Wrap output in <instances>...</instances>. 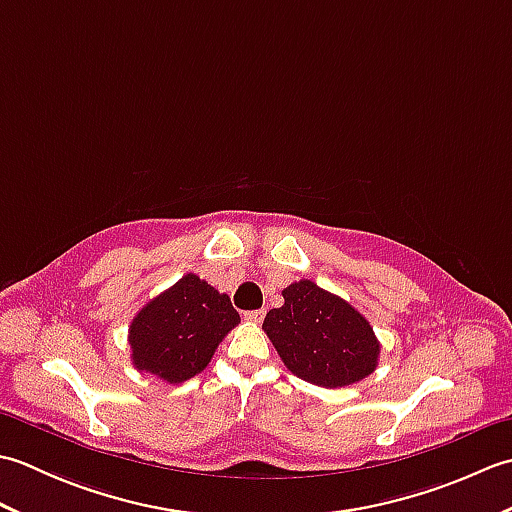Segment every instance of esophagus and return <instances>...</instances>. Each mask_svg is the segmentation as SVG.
<instances>
[{
	"label": "esophagus",
	"instance_id": "esophagus-1",
	"mask_svg": "<svg viewBox=\"0 0 512 512\" xmlns=\"http://www.w3.org/2000/svg\"><path fill=\"white\" fill-rule=\"evenodd\" d=\"M266 317V310H250V312H244V319L250 321V323H262Z\"/></svg>",
	"mask_w": 512,
	"mask_h": 512
}]
</instances>
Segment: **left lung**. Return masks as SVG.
<instances>
[{
  "label": "left lung",
  "instance_id": "obj_1",
  "mask_svg": "<svg viewBox=\"0 0 512 512\" xmlns=\"http://www.w3.org/2000/svg\"><path fill=\"white\" fill-rule=\"evenodd\" d=\"M281 295L284 306L266 314L262 330L292 374L336 389L376 372L380 341L352 303L310 279L292 281Z\"/></svg>",
  "mask_w": 512,
  "mask_h": 512
}]
</instances>
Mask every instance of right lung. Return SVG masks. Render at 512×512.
I'll use <instances>...</instances> for the list:
<instances>
[{"label":"right lung","mask_w":512,"mask_h":512,"mask_svg":"<svg viewBox=\"0 0 512 512\" xmlns=\"http://www.w3.org/2000/svg\"><path fill=\"white\" fill-rule=\"evenodd\" d=\"M239 323L231 297L209 281L187 273L171 288L149 299L129 323L127 343L140 374L178 385L204 372Z\"/></svg>","instance_id":"obj_1"}]
</instances>
